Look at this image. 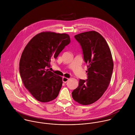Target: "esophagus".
I'll return each mask as SVG.
<instances>
[{"label":"esophagus","mask_w":135,"mask_h":135,"mask_svg":"<svg viewBox=\"0 0 135 135\" xmlns=\"http://www.w3.org/2000/svg\"><path fill=\"white\" fill-rule=\"evenodd\" d=\"M69 80V78H66V77H63V79H62V80H63V82L64 83H66V82L68 81V80Z\"/></svg>","instance_id":"obj_1"}]
</instances>
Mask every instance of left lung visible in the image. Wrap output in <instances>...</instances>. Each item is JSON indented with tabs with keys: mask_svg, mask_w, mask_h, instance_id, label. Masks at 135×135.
<instances>
[{
	"mask_svg": "<svg viewBox=\"0 0 135 135\" xmlns=\"http://www.w3.org/2000/svg\"><path fill=\"white\" fill-rule=\"evenodd\" d=\"M74 38L83 49L88 79L79 80L72 96L80 104L90 105L102 96L110 83L114 65L112 54L105 39L95 31L81 33Z\"/></svg>",
	"mask_w": 135,
	"mask_h": 135,
	"instance_id": "1",
	"label": "left lung"
}]
</instances>
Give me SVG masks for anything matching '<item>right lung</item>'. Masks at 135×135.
I'll list each match as a JSON object with an SVG mask.
<instances>
[{
	"instance_id": "obj_1",
	"label": "right lung",
	"mask_w": 135,
	"mask_h": 135,
	"mask_svg": "<svg viewBox=\"0 0 135 135\" xmlns=\"http://www.w3.org/2000/svg\"><path fill=\"white\" fill-rule=\"evenodd\" d=\"M70 42L66 33L46 31L34 36L24 48L20 61V73L24 86L37 100L49 102L59 95L62 77L46 68Z\"/></svg>"
}]
</instances>
